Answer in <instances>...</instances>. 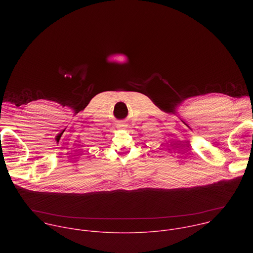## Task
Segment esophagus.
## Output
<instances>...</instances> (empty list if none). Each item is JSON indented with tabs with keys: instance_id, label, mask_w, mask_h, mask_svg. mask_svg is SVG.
Wrapping results in <instances>:
<instances>
[{
	"instance_id": "esophagus-1",
	"label": "esophagus",
	"mask_w": 253,
	"mask_h": 253,
	"mask_svg": "<svg viewBox=\"0 0 253 253\" xmlns=\"http://www.w3.org/2000/svg\"><path fill=\"white\" fill-rule=\"evenodd\" d=\"M119 126H120V127H123V126H125V125H124V123H121V124H119Z\"/></svg>"
}]
</instances>
